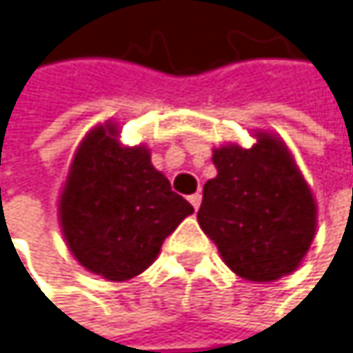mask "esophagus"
Returning <instances> with one entry per match:
<instances>
[{"label":"esophagus","instance_id":"obj_1","mask_svg":"<svg viewBox=\"0 0 353 353\" xmlns=\"http://www.w3.org/2000/svg\"><path fill=\"white\" fill-rule=\"evenodd\" d=\"M188 201H190V205H192L194 209H199V207H201V201H203V196H201V194L196 192V194H192V196H190Z\"/></svg>","mask_w":353,"mask_h":353}]
</instances>
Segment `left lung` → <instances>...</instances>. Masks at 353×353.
<instances>
[{
    "instance_id": "obj_1",
    "label": "left lung",
    "mask_w": 353,
    "mask_h": 353,
    "mask_svg": "<svg viewBox=\"0 0 353 353\" xmlns=\"http://www.w3.org/2000/svg\"><path fill=\"white\" fill-rule=\"evenodd\" d=\"M213 165L196 219L223 263L251 283L295 272L316 236L318 205L285 140L255 132L251 148H213Z\"/></svg>"
}]
</instances>
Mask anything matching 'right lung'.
<instances>
[{
  "mask_svg": "<svg viewBox=\"0 0 353 353\" xmlns=\"http://www.w3.org/2000/svg\"><path fill=\"white\" fill-rule=\"evenodd\" d=\"M192 213V205L154 169L148 146L121 144L112 121L96 125L79 142L58 199L68 251L110 283L142 274Z\"/></svg>",
  "mask_w": 353,
  "mask_h": 353,
  "instance_id": "obj_1",
  "label": "right lung"
}]
</instances>
